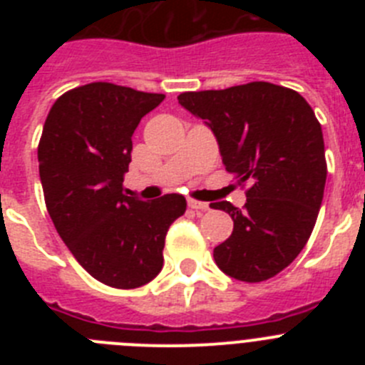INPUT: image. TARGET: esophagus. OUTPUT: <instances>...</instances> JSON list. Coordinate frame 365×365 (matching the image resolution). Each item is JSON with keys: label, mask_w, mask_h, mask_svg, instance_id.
<instances>
[{"label": "esophagus", "mask_w": 365, "mask_h": 365, "mask_svg": "<svg viewBox=\"0 0 365 365\" xmlns=\"http://www.w3.org/2000/svg\"><path fill=\"white\" fill-rule=\"evenodd\" d=\"M188 206H190V208H193V210H208V208H210V206H208V202L193 201V199H190Z\"/></svg>", "instance_id": "obj_1"}]
</instances>
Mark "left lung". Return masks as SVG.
Returning <instances> with one entry per match:
<instances>
[{
	"label": "left lung",
	"instance_id": "left-lung-1",
	"mask_svg": "<svg viewBox=\"0 0 365 365\" xmlns=\"http://www.w3.org/2000/svg\"><path fill=\"white\" fill-rule=\"evenodd\" d=\"M179 104L215 135L227 172L250 182L245 208L214 202L234 232L214 248L230 278L265 282L296 259L311 237L324 199V135L299 93L269 82L182 93Z\"/></svg>",
	"mask_w": 365,
	"mask_h": 365
}]
</instances>
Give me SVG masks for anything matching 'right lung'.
<instances>
[{"instance_id": "obj_1", "label": "right lung", "mask_w": 365, "mask_h": 365, "mask_svg": "<svg viewBox=\"0 0 365 365\" xmlns=\"http://www.w3.org/2000/svg\"><path fill=\"white\" fill-rule=\"evenodd\" d=\"M163 100L108 82L76 87L54 102L38 146L58 234L93 278L115 289H137L160 272L168 228L186 210L182 195L146 202L122 185L138 122Z\"/></svg>"}]
</instances>
